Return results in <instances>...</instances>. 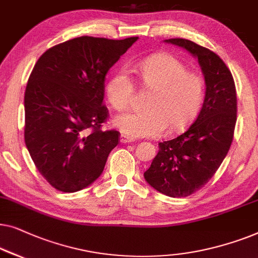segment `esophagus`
<instances>
[{
  "label": "esophagus",
  "instance_id": "34e87169",
  "mask_svg": "<svg viewBox=\"0 0 258 258\" xmlns=\"http://www.w3.org/2000/svg\"><path fill=\"white\" fill-rule=\"evenodd\" d=\"M133 141H134L133 138L126 136V134H121L120 136V143H122V144H131V143H133Z\"/></svg>",
  "mask_w": 258,
  "mask_h": 258
}]
</instances>
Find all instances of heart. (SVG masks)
<instances>
[{
	"label": "heart",
	"instance_id": "heart-1",
	"mask_svg": "<svg viewBox=\"0 0 258 258\" xmlns=\"http://www.w3.org/2000/svg\"><path fill=\"white\" fill-rule=\"evenodd\" d=\"M144 88L152 90L144 103V111L127 112L114 119V125L126 136L157 137L167 130H183L200 111L205 97L201 76L187 71L179 58L158 53L144 59L138 67ZM134 83L127 70L118 71L106 86V97L112 107L124 111L130 106Z\"/></svg>",
	"mask_w": 258,
	"mask_h": 258
}]
</instances>
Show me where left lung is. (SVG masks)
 I'll return each instance as SVG.
<instances>
[{"label":"left lung","mask_w":258,"mask_h":258,"mask_svg":"<svg viewBox=\"0 0 258 258\" xmlns=\"http://www.w3.org/2000/svg\"><path fill=\"white\" fill-rule=\"evenodd\" d=\"M199 59L206 97L199 115L183 133L159 143V152L144 173L154 189L170 198L194 194L214 176L228 154L237 119L233 75L212 50L184 38H169Z\"/></svg>","instance_id":"left-lung-1"}]
</instances>
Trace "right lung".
Segmentation results:
<instances>
[{
    "label": "right lung",
    "mask_w": 258,
    "mask_h": 258,
    "mask_svg": "<svg viewBox=\"0 0 258 258\" xmlns=\"http://www.w3.org/2000/svg\"><path fill=\"white\" fill-rule=\"evenodd\" d=\"M138 39L82 36L46 50L24 93V141L36 168L57 190L74 193L103 173L120 133L104 131L108 70Z\"/></svg>",
    "instance_id": "right-lung-1"
}]
</instances>
